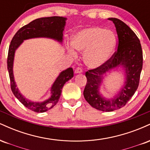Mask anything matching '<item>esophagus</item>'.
I'll return each instance as SVG.
<instances>
[{
  "label": "esophagus",
  "instance_id": "esophagus-1",
  "mask_svg": "<svg viewBox=\"0 0 150 150\" xmlns=\"http://www.w3.org/2000/svg\"><path fill=\"white\" fill-rule=\"evenodd\" d=\"M82 73V70L81 69V68H77L75 70V74H80Z\"/></svg>",
  "mask_w": 150,
  "mask_h": 150
}]
</instances>
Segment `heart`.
Returning <instances> with one entry per match:
<instances>
[{
  "mask_svg": "<svg viewBox=\"0 0 150 150\" xmlns=\"http://www.w3.org/2000/svg\"><path fill=\"white\" fill-rule=\"evenodd\" d=\"M72 46L77 51L83 52L84 63L91 69L103 66L112 56L116 44V38L111 30L99 27L82 29L72 36ZM73 48L69 51L76 55Z\"/></svg>",
  "mask_w": 150,
  "mask_h": 150,
  "instance_id": "heart-1",
  "label": "heart"
}]
</instances>
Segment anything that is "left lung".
Returning <instances> with one entry per match:
<instances>
[{
    "label": "left lung",
    "instance_id": "left-lung-1",
    "mask_svg": "<svg viewBox=\"0 0 150 150\" xmlns=\"http://www.w3.org/2000/svg\"><path fill=\"white\" fill-rule=\"evenodd\" d=\"M108 20L116 27L118 49L103 66L86 72L87 85L83 92L86 101L92 107L106 112L119 109L131 99L138 87L143 60L140 42L135 32L119 19ZM118 69H123L125 74L124 85L113 98H105L100 91L105 77Z\"/></svg>",
    "mask_w": 150,
    "mask_h": 150
}]
</instances>
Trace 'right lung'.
Segmentation results:
<instances>
[{"mask_svg":"<svg viewBox=\"0 0 150 150\" xmlns=\"http://www.w3.org/2000/svg\"><path fill=\"white\" fill-rule=\"evenodd\" d=\"M66 18L57 16L36 19L28 25L20 28L15 34L10 42L7 63L12 92L15 97L25 107L34 112H46L57 104L61 97L62 89L65 82L73 77V69L72 68H68L59 73L51 85L50 97L48 99L43 101H32L22 95L17 87L13 73L15 52L24 41L35 38H47L62 44L63 41V31L66 25Z\"/></svg>","mask_w":150,"mask_h":150,"instance_id":"add662e5","label":"right lung"}]
</instances>
